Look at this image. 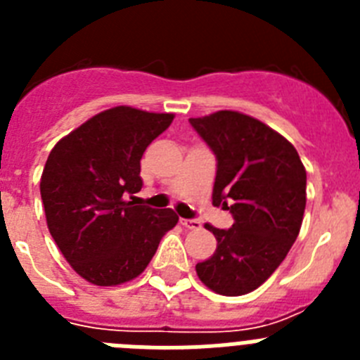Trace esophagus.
Wrapping results in <instances>:
<instances>
[{
    "label": "esophagus",
    "mask_w": 360,
    "mask_h": 360,
    "mask_svg": "<svg viewBox=\"0 0 360 360\" xmlns=\"http://www.w3.org/2000/svg\"><path fill=\"white\" fill-rule=\"evenodd\" d=\"M180 224L184 225L186 229H189V231H198L200 227H202V224H200L198 219H180Z\"/></svg>",
    "instance_id": "34e87169"
}]
</instances>
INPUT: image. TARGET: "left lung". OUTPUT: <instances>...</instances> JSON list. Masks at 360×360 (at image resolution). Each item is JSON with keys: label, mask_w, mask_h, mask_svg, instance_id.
I'll list each match as a JSON object with an SVG mask.
<instances>
[{"label": "left lung", "mask_w": 360, "mask_h": 360, "mask_svg": "<svg viewBox=\"0 0 360 360\" xmlns=\"http://www.w3.org/2000/svg\"><path fill=\"white\" fill-rule=\"evenodd\" d=\"M216 155L212 203L231 211V229L212 231L216 250L196 265L200 281L221 295H243L287 257L303 224L307 171L294 146L240 111L189 119Z\"/></svg>", "instance_id": "left-lung-1"}]
</instances>
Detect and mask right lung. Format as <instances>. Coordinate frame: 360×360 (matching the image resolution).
<instances>
[{
  "instance_id": "add662e5",
  "label": "right lung",
  "mask_w": 360,
  "mask_h": 360,
  "mask_svg": "<svg viewBox=\"0 0 360 360\" xmlns=\"http://www.w3.org/2000/svg\"><path fill=\"white\" fill-rule=\"evenodd\" d=\"M173 119V113L111 108L50 151L41 174L46 225L72 269L97 287L141 276L162 236L178 224L173 209L124 198L142 189V155Z\"/></svg>"
}]
</instances>
